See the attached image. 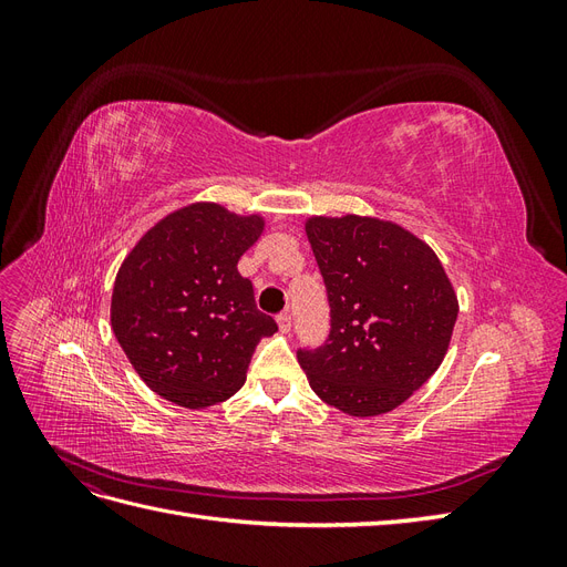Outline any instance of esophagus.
Instances as JSON below:
<instances>
[{
	"label": "esophagus",
	"mask_w": 567,
	"mask_h": 567,
	"mask_svg": "<svg viewBox=\"0 0 567 567\" xmlns=\"http://www.w3.org/2000/svg\"><path fill=\"white\" fill-rule=\"evenodd\" d=\"M277 323H279V331H281V333H288V331H290V323H293V319H290L288 312H281V315L277 317Z\"/></svg>",
	"instance_id": "obj_1"
}]
</instances>
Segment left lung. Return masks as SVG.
Here are the masks:
<instances>
[{
	"instance_id": "obj_1",
	"label": "left lung",
	"mask_w": 567,
	"mask_h": 567,
	"mask_svg": "<svg viewBox=\"0 0 567 567\" xmlns=\"http://www.w3.org/2000/svg\"><path fill=\"white\" fill-rule=\"evenodd\" d=\"M329 290L331 333L298 362L319 400L357 419L406 402L440 369L458 315L440 257L398 221L305 219Z\"/></svg>"
}]
</instances>
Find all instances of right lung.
Instances as JSON below:
<instances>
[{
  "label": "right lung",
  "mask_w": 567,
  "mask_h": 567,
  "mask_svg": "<svg viewBox=\"0 0 567 567\" xmlns=\"http://www.w3.org/2000/svg\"><path fill=\"white\" fill-rule=\"evenodd\" d=\"M262 231V215L196 200L158 219L120 265L113 333L140 379L167 402L205 409L229 400L246 383L257 342L277 333L238 274Z\"/></svg>",
  "instance_id": "1"
}]
</instances>
